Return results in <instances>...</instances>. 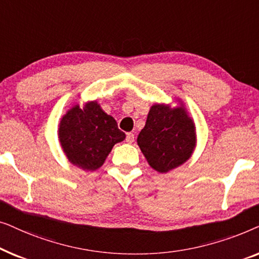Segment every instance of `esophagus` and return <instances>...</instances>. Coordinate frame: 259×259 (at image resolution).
<instances>
[{
	"label": "esophagus",
	"instance_id": "esophagus-1",
	"mask_svg": "<svg viewBox=\"0 0 259 259\" xmlns=\"http://www.w3.org/2000/svg\"><path fill=\"white\" fill-rule=\"evenodd\" d=\"M126 141L128 144H132L134 141V134L133 133H127L126 134Z\"/></svg>",
	"mask_w": 259,
	"mask_h": 259
}]
</instances>
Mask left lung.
Here are the masks:
<instances>
[{
	"label": "left lung",
	"instance_id": "left-lung-1",
	"mask_svg": "<svg viewBox=\"0 0 259 259\" xmlns=\"http://www.w3.org/2000/svg\"><path fill=\"white\" fill-rule=\"evenodd\" d=\"M137 143L152 168L167 173L192 155L197 143L196 125L182 101L177 107L155 104Z\"/></svg>",
	"mask_w": 259,
	"mask_h": 259
}]
</instances>
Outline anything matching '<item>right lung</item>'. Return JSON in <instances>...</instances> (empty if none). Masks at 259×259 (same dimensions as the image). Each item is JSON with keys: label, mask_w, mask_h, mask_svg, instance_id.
<instances>
[{"label": "right lung", "mask_w": 259, "mask_h": 259, "mask_svg": "<svg viewBox=\"0 0 259 259\" xmlns=\"http://www.w3.org/2000/svg\"><path fill=\"white\" fill-rule=\"evenodd\" d=\"M59 141L70 164L84 171H95L116 143L125 139L113 116L97 101H88L81 109L74 105L61 118Z\"/></svg>", "instance_id": "add662e5"}]
</instances>
